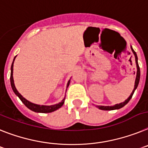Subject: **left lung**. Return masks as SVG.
I'll return each instance as SVG.
<instances>
[{
	"mask_svg": "<svg viewBox=\"0 0 148 148\" xmlns=\"http://www.w3.org/2000/svg\"><path fill=\"white\" fill-rule=\"evenodd\" d=\"M131 49H132V51L133 52L135 55V57H136V66H137V74H136V82H135V86H134V88H133V92L131 93V95H130V97H128L127 100H126L123 103H121L119 104H115L114 106H97V107L98 109L101 110H119L120 108L123 107L124 106H125L127 103L130 101L132 97H133V95L134 93L135 90L136 89V88L138 87V83H139V79H140V69H139V66H138V57H137V55H136V53L135 52L134 50L133 49V47H131Z\"/></svg>",
	"mask_w": 148,
	"mask_h": 148,
	"instance_id": "left-lung-1",
	"label": "left lung"
}]
</instances>
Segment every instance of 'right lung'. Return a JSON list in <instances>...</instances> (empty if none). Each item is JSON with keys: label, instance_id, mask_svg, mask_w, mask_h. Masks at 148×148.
Instances as JSON below:
<instances>
[{"label": "right lung", "instance_id": "add662e5", "mask_svg": "<svg viewBox=\"0 0 148 148\" xmlns=\"http://www.w3.org/2000/svg\"><path fill=\"white\" fill-rule=\"evenodd\" d=\"M15 57L14 58L13 60V62L14 60H15ZM13 62L12 64V66H11V74H10V83H11V86H12V90H13L14 93L18 96V97L20 98V100L22 101V103H24L28 109H29L30 110L33 112H42V113H48V112H52L55 111V110H58L59 108L61 107L64 103V101H65V98L62 100L60 103H57V104L55 105H52V106H43V105H37L35 104V103H33L29 102L27 100L24 98L20 93L17 91L16 88L15 86V84H14V80H13V77H12V73H13ZM69 83H70V80L69 81L68 84H67V88L69 87Z\"/></svg>", "mask_w": 148, "mask_h": 148}]
</instances>
